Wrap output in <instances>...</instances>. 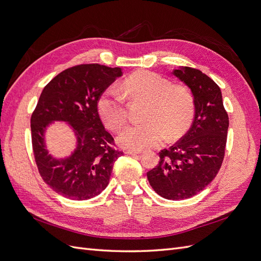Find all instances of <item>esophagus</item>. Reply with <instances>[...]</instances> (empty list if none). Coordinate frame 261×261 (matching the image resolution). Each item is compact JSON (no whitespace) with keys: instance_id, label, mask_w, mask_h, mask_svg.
Instances as JSON below:
<instances>
[{"instance_id":"34e87169","label":"esophagus","mask_w":261,"mask_h":261,"mask_svg":"<svg viewBox=\"0 0 261 261\" xmlns=\"http://www.w3.org/2000/svg\"><path fill=\"white\" fill-rule=\"evenodd\" d=\"M126 153L129 155H136V154H141L143 153V151H140V150H127Z\"/></svg>"}]
</instances>
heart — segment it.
Listing matches in <instances>:
<instances>
[{"label": "heart", "mask_w": 261, "mask_h": 261, "mask_svg": "<svg viewBox=\"0 0 261 261\" xmlns=\"http://www.w3.org/2000/svg\"><path fill=\"white\" fill-rule=\"evenodd\" d=\"M123 90L132 99L148 101L144 116L146 123L132 125L117 136L121 147L143 150L161 144L167 136L177 137L191 124L194 115V100L185 88L173 86L160 75L139 70L122 84ZM101 121L108 128L118 130L126 122V110L122 97L113 89L101 94L97 103Z\"/></svg>", "instance_id": "b5f03b06"}]
</instances>
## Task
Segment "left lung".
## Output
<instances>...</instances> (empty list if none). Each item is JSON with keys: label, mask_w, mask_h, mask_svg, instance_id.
Here are the masks:
<instances>
[{"label": "left lung", "mask_w": 261, "mask_h": 261, "mask_svg": "<svg viewBox=\"0 0 261 261\" xmlns=\"http://www.w3.org/2000/svg\"><path fill=\"white\" fill-rule=\"evenodd\" d=\"M172 74L192 91L195 117L177 143L160 152L158 167L147 173L153 191L165 199H187L216 177L222 164L228 116L219 86L199 69L179 66Z\"/></svg>", "instance_id": "8db88e82"}]
</instances>
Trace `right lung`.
Returning <instances> with one entry per match:
<instances>
[{
	"label": "right lung",
	"mask_w": 261,
	"mask_h": 261,
	"mask_svg": "<svg viewBox=\"0 0 261 261\" xmlns=\"http://www.w3.org/2000/svg\"><path fill=\"white\" fill-rule=\"evenodd\" d=\"M122 76L121 67L84 64L67 68L46 85L31 115V139L37 167L54 192L72 200L98 196L108 186L113 164L123 152L112 148L97 103L108 87ZM64 121L74 134L75 148L59 158L47 150L46 132Z\"/></svg>",
	"instance_id": "obj_1"
}]
</instances>
